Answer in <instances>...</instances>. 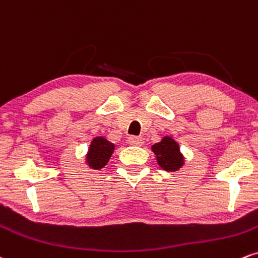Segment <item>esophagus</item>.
Instances as JSON below:
<instances>
[{
    "label": "esophagus",
    "instance_id": "1",
    "mask_svg": "<svg viewBox=\"0 0 258 258\" xmlns=\"http://www.w3.org/2000/svg\"><path fill=\"white\" fill-rule=\"evenodd\" d=\"M128 142L133 146H141L144 144V139L141 136H130L128 139Z\"/></svg>",
    "mask_w": 258,
    "mask_h": 258
}]
</instances>
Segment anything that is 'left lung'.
Returning a JSON list of instances; mask_svg holds the SVG:
<instances>
[{"label":"left lung","instance_id":"1","mask_svg":"<svg viewBox=\"0 0 258 258\" xmlns=\"http://www.w3.org/2000/svg\"><path fill=\"white\" fill-rule=\"evenodd\" d=\"M152 151L157 156L160 168L166 171H176L183 165L184 158L180 152L178 144L170 136H164L162 141L154 144Z\"/></svg>","mask_w":258,"mask_h":258}]
</instances>
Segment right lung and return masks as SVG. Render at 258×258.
I'll use <instances>...</instances> for the list:
<instances>
[{"label": "right lung", "mask_w": 258, "mask_h": 258, "mask_svg": "<svg viewBox=\"0 0 258 258\" xmlns=\"http://www.w3.org/2000/svg\"><path fill=\"white\" fill-rule=\"evenodd\" d=\"M114 151V145L102 136L93 139L87 153V163L92 169H102L107 164Z\"/></svg>", "instance_id": "obj_1"}]
</instances>
